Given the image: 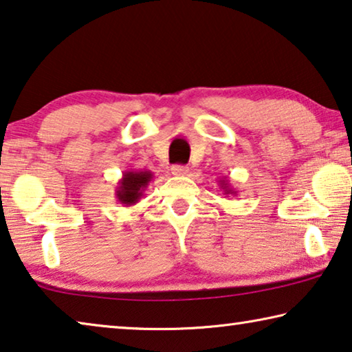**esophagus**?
Here are the masks:
<instances>
[{"label":"esophagus","instance_id":"1","mask_svg":"<svg viewBox=\"0 0 352 352\" xmlns=\"http://www.w3.org/2000/svg\"><path fill=\"white\" fill-rule=\"evenodd\" d=\"M171 173L175 176H187L188 168L186 165H173L171 166Z\"/></svg>","mask_w":352,"mask_h":352}]
</instances>
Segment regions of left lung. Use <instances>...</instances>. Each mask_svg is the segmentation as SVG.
<instances>
[{"instance_id":"obj_1","label":"left lung","mask_w":352,"mask_h":352,"mask_svg":"<svg viewBox=\"0 0 352 352\" xmlns=\"http://www.w3.org/2000/svg\"><path fill=\"white\" fill-rule=\"evenodd\" d=\"M218 186H220V188H223V195H237V190H234L229 186V181L226 177H221V179L218 181Z\"/></svg>"}]
</instances>
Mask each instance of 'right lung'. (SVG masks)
Here are the masks:
<instances>
[{
  "label": "right lung",
  "mask_w": 352,
  "mask_h": 352,
  "mask_svg": "<svg viewBox=\"0 0 352 352\" xmlns=\"http://www.w3.org/2000/svg\"><path fill=\"white\" fill-rule=\"evenodd\" d=\"M153 176V173L146 170H126L122 179L118 181L117 190H115L118 203L126 207L137 204L151 182Z\"/></svg>",
  "instance_id": "right-lung-1"
}]
</instances>
